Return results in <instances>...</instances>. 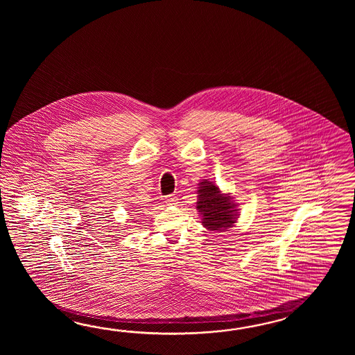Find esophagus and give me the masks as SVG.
I'll list each match as a JSON object with an SVG mask.
<instances>
[{"mask_svg":"<svg viewBox=\"0 0 355 355\" xmlns=\"http://www.w3.org/2000/svg\"><path fill=\"white\" fill-rule=\"evenodd\" d=\"M178 200H179V199H178V196L173 194V196H167L165 203H166L167 205H176V204H178Z\"/></svg>","mask_w":355,"mask_h":355,"instance_id":"esophagus-1","label":"esophagus"}]
</instances>
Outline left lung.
<instances>
[{"label": "left lung", "instance_id": "obj_1", "mask_svg": "<svg viewBox=\"0 0 355 355\" xmlns=\"http://www.w3.org/2000/svg\"><path fill=\"white\" fill-rule=\"evenodd\" d=\"M196 209L203 217V226L209 231L223 232L237 219L236 204L231 196L222 194L218 187L209 180L199 182Z\"/></svg>", "mask_w": 355, "mask_h": 355}]
</instances>
